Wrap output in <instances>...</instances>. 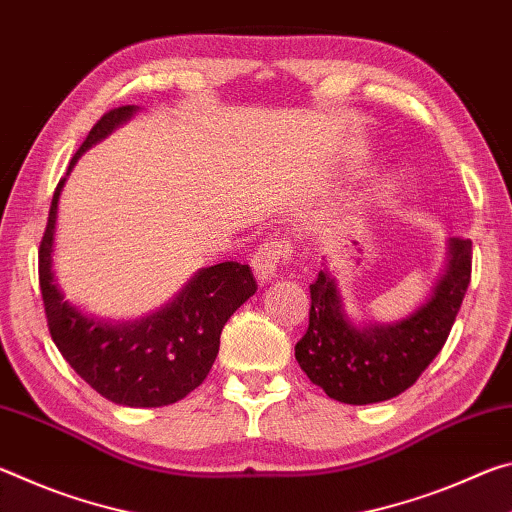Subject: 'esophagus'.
<instances>
[{
	"instance_id": "1",
	"label": "esophagus",
	"mask_w": 512,
	"mask_h": 512,
	"mask_svg": "<svg viewBox=\"0 0 512 512\" xmlns=\"http://www.w3.org/2000/svg\"><path fill=\"white\" fill-rule=\"evenodd\" d=\"M291 253H293V246L289 239H266L264 244L255 250L253 259H250L257 280L268 282L271 277H275L277 268H280V264L289 262Z\"/></svg>"
}]
</instances>
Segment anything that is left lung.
<instances>
[{
	"instance_id": "1",
	"label": "left lung",
	"mask_w": 512,
	"mask_h": 512,
	"mask_svg": "<svg viewBox=\"0 0 512 512\" xmlns=\"http://www.w3.org/2000/svg\"><path fill=\"white\" fill-rule=\"evenodd\" d=\"M472 241L454 237L431 298L402 323L354 327L334 277L320 271L309 284V327L296 359L316 386L345 404H375L411 388L443 350L470 287Z\"/></svg>"
}]
</instances>
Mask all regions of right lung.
<instances>
[{"mask_svg":"<svg viewBox=\"0 0 512 512\" xmlns=\"http://www.w3.org/2000/svg\"><path fill=\"white\" fill-rule=\"evenodd\" d=\"M133 112L135 106L108 110L74 153L67 173L81 153L112 133V128ZM63 185L65 178H60L38 250L42 302L56 348L76 375L110 402L167 406L183 400L210 372L219 354L223 325L257 291L250 266L223 262L203 268L176 300L140 323L110 325L85 318L63 300L51 271L58 196Z\"/></svg>","mask_w":512,"mask_h":512,"instance_id":"add662e5","label":"right lung"}]
</instances>
